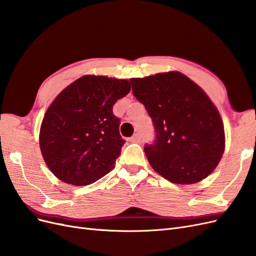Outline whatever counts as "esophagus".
I'll return each mask as SVG.
<instances>
[{"instance_id": "esophagus-1", "label": "esophagus", "mask_w": 256, "mask_h": 256, "mask_svg": "<svg viewBox=\"0 0 256 256\" xmlns=\"http://www.w3.org/2000/svg\"><path fill=\"white\" fill-rule=\"evenodd\" d=\"M130 141L132 143H140L141 142V136L140 134H134L130 138Z\"/></svg>"}]
</instances>
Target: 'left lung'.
I'll return each mask as SVG.
<instances>
[{"instance_id": "left-lung-1", "label": "left lung", "mask_w": 256, "mask_h": 256, "mask_svg": "<svg viewBox=\"0 0 256 256\" xmlns=\"http://www.w3.org/2000/svg\"><path fill=\"white\" fill-rule=\"evenodd\" d=\"M130 82L156 132L154 143L144 147L152 168L174 184H191L206 178L226 146L222 118L206 92L178 72Z\"/></svg>"}]
</instances>
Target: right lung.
I'll list each match as a JSON object with an SVG mask.
<instances>
[{
    "instance_id": "obj_1",
    "label": "right lung",
    "mask_w": 256,
    "mask_h": 256,
    "mask_svg": "<svg viewBox=\"0 0 256 256\" xmlns=\"http://www.w3.org/2000/svg\"><path fill=\"white\" fill-rule=\"evenodd\" d=\"M130 88L127 80L88 74L53 100L42 122L40 145L46 164L58 180L86 186L114 168L125 140L112 109Z\"/></svg>"
}]
</instances>
